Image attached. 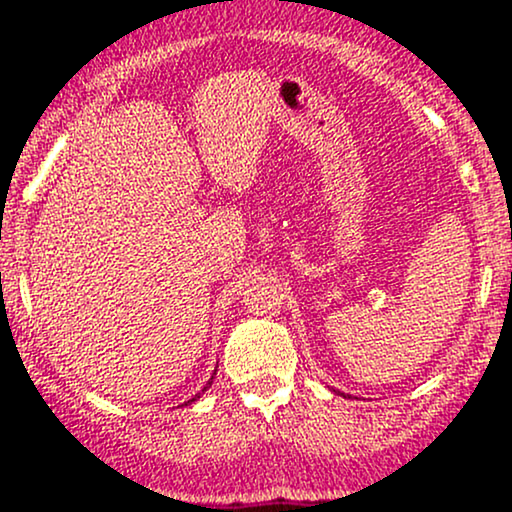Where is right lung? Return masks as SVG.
<instances>
[{"mask_svg": "<svg viewBox=\"0 0 512 512\" xmlns=\"http://www.w3.org/2000/svg\"><path fill=\"white\" fill-rule=\"evenodd\" d=\"M214 375H216V373H214ZM214 375H211V378H209V383H207V387H209L211 383H214ZM207 387H204V390H207ZM204 390H202V392H204ZM197 397H199V395H195V397H192V399H187V402H185V404H192V402H195V399H197Z\"/></svg>", "mask_w": 512, "mask_h": 512, "instance_id": "add662e5", "label": "right lung"}]
</instances>
